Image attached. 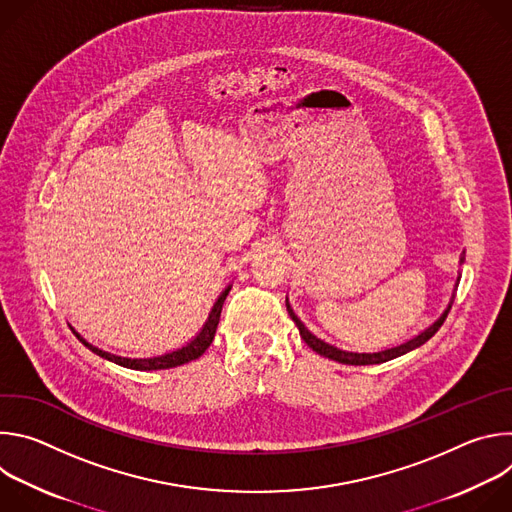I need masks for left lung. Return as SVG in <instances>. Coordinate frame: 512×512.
<instances>
[{"mask_svg": "<svg viewBox=\"0 0 512 512\" xmlns=\"http://www.w3.org/2000/svg\"><path fill=\"white\" fill-rule=\"evenodd\" d=\"M464 261H466V255L462 253L460 255V265H464ZM460 271H458V279H456V285H454V291H456V287H458V283H460ZM454 298H456V294H452V298H450V304H448V308L444 310V314L437 318L431 326H427L425 330H421L419 334H415L413 338H409V340H405V342H401V344H395V346H389V348H381V350H348V348H342V346H336V344H332V342H326L324 338H320L318 334H314L302 320H300V316L294 312V308H291V304H289V300L285 298V306H287V312H289V316H291V320L296 322V326H298V330H300V336L304 338V342L312 348V350H316L318 354H322V356H326V358H330V360H336V362H342V364H379V362H387V360H393V358H397V356H401V354H407L409 350H415V348H419L421 344H425L437 330L442 328V324H444V320L448 318V312H450V308H452V304H454Z\"/></svg>", "mask_w": 512, "mask_h": 512, "instance_id": "8db88e82", "label": "left lung"}]
</instances>
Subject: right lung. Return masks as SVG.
<instances>
[{"label": "right lung", "instance_id": "right-lung-1", "mask_svg": "<svg viewBox=\"0 0 512 512\" xmlns=\"http://www.w3.org/2000/svg\"><path fill=\"white\" fill-rule=\"evenodd\" d=\"M233 283H229L223 291L221 296L216 298L206 322L202 324V328L198 330V334L188 340L184 346L176 348V350H170V352H164V354H156V356H123V354H113V352H107L95 344H91L89 340H85L75 328L70 326V330L75 332V336L89 348L93 350L95 354H99L101 358L105 360H111L115 364H119V367H125V369H133V371H162V369H172V367H180V364H186L190 360H196L198 356L204 354V350L212 344V338L216 334V326H218V320H221V310H223V304L229 296Z\"/></svg>", "mask_w": 512, "mask_h": 512}]
</instances>
